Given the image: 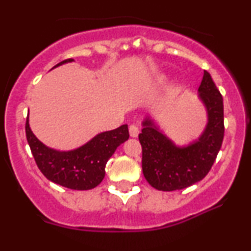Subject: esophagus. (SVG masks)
Instances as JSON below:
<instances>
[{
	"label": "esophagus",
	"instance_id": "34e87169",
	"mask_svg": "<svg viewBox=\"0 0 251 251\" xmlns=\"http://www.w3.org/2000/svg\"><path fill=\"white\" fill-rule=\"evenodd\" d=\"M128 131H129V135H131L132 138H137L138 137L139 127L137 125H129Z\"/></svg>",
	"mask_w": 251,
	"mask_h": 251
}]
</instances>
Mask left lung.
Returning <instances> with one entry per match:
<instances>
[{
    "instance_id": "1",
    "label": "left lung",
    "mask_w": 251,
    "mask_h": 251,
    "mask_svg": "<svg viewBox=\"0 0 251 251\" xmlns=\"http://www.w3.org/2000/svg\"><path fill=\"white\" fill-rule=\"evenodd\" d=\"M199 97L204 104L208 123L201 137L187 146H176L159 131L149 117L143 122L139 141L143 147V173L158 191L183 189L203 179L210 171L225 135L223 98L209 72H203Z\"/></svg>"
}]
</instances>
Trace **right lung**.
<instances>
[{
	"label": "right lung",
	"mask_w": 251,
	"mask_h": 251,
	"mask_svg": "<svg viewBox=\"0 0 251 251\" xmlns=\"http://www.w3.org/2000/svg\"><path fill=\"white\" fill-rule=\"evenodd\" d=\"M70 62L74 59H65L56 66ZM25 135L36 165L44 176L57 185L76 191L92 189L101 182L107 160L117 147L129 137L127 125H122L112 131L97 134L89 143L76 150L60 152L49 149L35 137L30 129L28 118Z\"/></svg>",
	"instance_id": "1"
}]
</instances>
